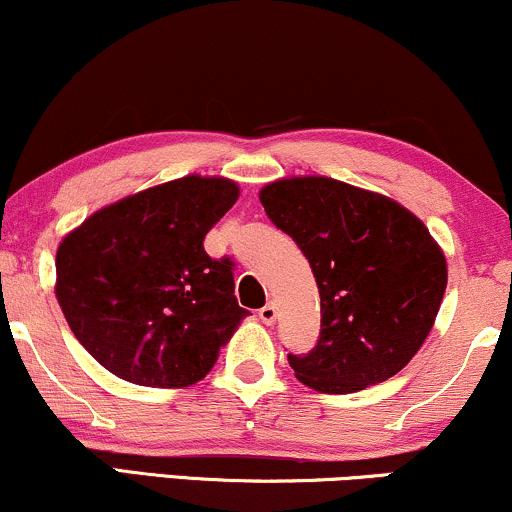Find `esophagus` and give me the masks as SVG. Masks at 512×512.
<instances>
[{"mask_svg":"<svg viewBox=\"0 0 512 512\" xmlns=\"http://www.w3.org/2000/svg\"><path fill=\"white\" fill-rule=\"evenodd\" d=\"M258 318H261V321L266 323V326H273L275 318H278V306H275L273 302H268L261 311H258Z\"/></svg>","mask_w":512,"mask_h":512,"instance_id":"34e87169","label":"esophagus"}]
</instances>
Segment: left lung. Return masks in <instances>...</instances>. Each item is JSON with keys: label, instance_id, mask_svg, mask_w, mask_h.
<instances>
[{"label": "left lung", "instance_id": "8db88e82", "mask_svg": "<svg viewBox=\"0 0 512 512\" xmlns=\"http://www.w3.org/2000/svg\"><path fill=\"white\" fill-rule=\"evenodd\" d=\"M258 198L309 258L321 294V338L306 357L290 354L299 381L345 395L405 369L448 285L424 222L393 198L318 174L270 182Z\"/></svg>", "mask_w": 512, "mask_h": 512}]
</instances>
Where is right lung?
<instances>
[{
  "label": "right lung",
  "instance_id": "right-lung-1",
  "mask_svg": "<svg viewBox=\"0 0 512 512\" xmlns=\"http://www.w3.org/2000/svg\"><path fill=\"white\" fill-rule=\"evenodd\" d=\"M239 198L186 174L95 210L59 242L54 294L90 357L136 386H194L249 316L203 239Z\"/></svg>",
  "mask_w": 512,
  "mask_h": 512
}]
</instances>
